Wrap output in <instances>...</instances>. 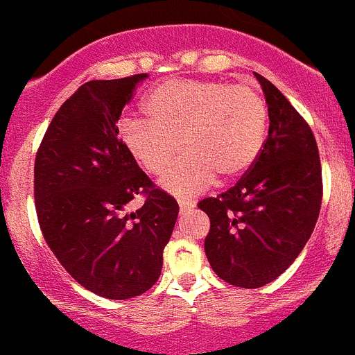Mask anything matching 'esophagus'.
Wrapping results in <instances>:
<instances>
[{
  "label": "esophagus",
  "instance_id": "esophagus-1",
  "mask_svg": "<svg viewBox=\"0 0 355 355\" xmlns=\"http://www.w3.org/2000/svg\"><path fill=\"white\" fill-rule=\"evenodd\" d=\"M178 202H180L181 213H187V211H191L195 207V200L191 199H180Z\"/></svg>",
  "mask_w": 355,
  "mask_h": 355
}]
</instances>
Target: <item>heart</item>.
Listing matches in <instances>:
<instances>
[{
	"instance_id": "heart-1",
	"label": "heart",
	"mask_w": 355,
	"mask_h": 355,
	"mask_svg": "<svg viewBox=\"0 0 355 355\" xmlns=\"http://www.w3.org/2000/svg\"><path fill=\"white\" fill-rule=\"evenodd\" d=\"M142 107L149 121L125 118L119 141L151 175H164L180 149H187L162 181L174 195L199 193L216 175L222 181L239 178L264 144L268 107L252 87L171 79L153 87Z\"/></svg>"
}]
</instances>
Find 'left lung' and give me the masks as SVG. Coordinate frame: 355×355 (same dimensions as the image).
Here are the masks:
<instances>
[{
	"instance_id": "obj_1",
	"label": "left lung",
	"mask_w": 355,
	"mask_h": 355,
	"mask_svg": "<svg viewBox=\"0 0 355 355\" xmlns=\"http://www.w3.org/2000/svg\"><path fill=\"white\" fill-rule=\"evenodd\" d=\"M255 77L268 102V139L232 188L197 204L211 222L204 241L211 268L241 288L271 284L297 259L322 204L320 156L310 125L275 84Z\"/></svg>"
}]
</instances>
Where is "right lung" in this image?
<instances>
[{
    "instance_id": "add662e5",
    "label": "right lung",
    "mask_w": 355,
    "mask_h": 355,
    "mask_svg": "<svg viewBox=\"0 0 355 355\" xmlns=\"http://www.w3.org/2000/svg\"><path fill=\"white\" fill-rule=\"evenodd\" d=\"M148 73L89 80L60 107L35 158V207L45 243L77 284L107 299L158 282L180 206L119 141L116 123ZM145 206L126 215L137 196Z\"/></svg>"
}]
</instances>
